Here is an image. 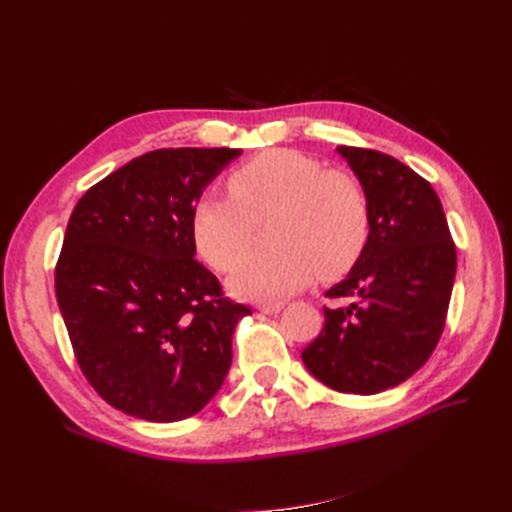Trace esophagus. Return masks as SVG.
Here are the masks:
<instances>
[{
	"label": "esophagus",
	"instance_id": "esophagus-1",
	"mask_svg": "<svg viewBox=\"0 0 512 512\" xmlns=\"http://www.w3.org/2000/svg\"><path fill=\"white\" fill-rule=\"evenodd\" d=\"M281 308H284V303H281V301H264V303H259V306H257V310L264 312V314H277Z\"/></svg>",
	"mask_w": 512,
	"mask_h": 512
}]
</instances>
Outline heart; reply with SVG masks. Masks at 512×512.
I'll return each instance as SVG.
<instances>
[{"mask_svg": "<svg viewBox=\"0 0 512 512\" xmlns=\"http://www.w3.org/2000/svg\"><path fill=\"white\" fill-rule=\"evenodd\" d=\"M231 195L204 193L193 206V237L206 262L231 270L252 241L254 222L274 215L278 246L237 265L228 286L246 299H281L314 273L341 275L369 239L372 213L361 184L295 149H273L228 176Z\"/></svg>", "mask_w": 512, "mask_h": 512, "instance_id": "heart-1", "label": "heart"}]
</instances>
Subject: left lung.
Returning <instances> with one entry per match:
<instances>
[{"instance_id": "left-lung-1", "label": "left lung", "mask_w": 512, "mask_h": 512, "mask_svg": "<svg viewBox=\"0 0 512 512\" xmlns=\"http://www.w3.org/2000/svg\"><path fill=\"white\" fill-rule=\"evenodd\" d=\"M367 195L372 228L361 257L325 297L321 334L301 352L308 372L343 394L405 383L436 350L447 319L455 244L438 193L400 160L336 147Z\"/></svg>"}]
</instances>
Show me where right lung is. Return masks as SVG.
<instances>
[{"label": "right lung", "mask_w": 512, "mask_h": 512, "mask_svg": "<svg viewBox=\"0 0 512 512\" xmlns=\"http://www.w3.org/2000/svg\"><path fill=\"white\" fill-rule=\"evenodd\" d=\"M242 149H156L76 202L54 270L76 363L118 411L191 418L220 391L250 314L195 259L193 206Z\"/></svg>", "instance_id": "add662e5"}]
</instances>
